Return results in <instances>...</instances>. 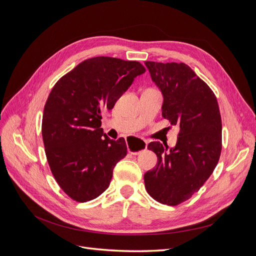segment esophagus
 I'll return each instance as SVG.
<instances>
[{
	"label": "esophagus",
	"mask_w": 256,
	"mask_h": 256,
	"mask_svg": "<svg viewBox=\"0 0 256 256\" xmlns=\"http://www.w3.org/2000/svg\"><path fill=\"white\" fill-rule=\"evenodd\" d=\"M128 152L132 154H138L147 148V142L138 138H130L127 142Z\"/></svg>",
	"instance_id": "34e87169"
}]
</instances>
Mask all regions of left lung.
Wrapping results in <instances>:
<instances>
[{
	"label": "left lung",
	"mask_w": 256,
	"mask_h": 256,
	"mask_svg": "<svg viewBox=\"0 0 256 256\" xmlns=\"http://www.w3.org/2000/svg\"><path fill=\"white\" fill-rule=\"evenodd\" d=\"M152 80L164 96L162 116L180 125L176 145L150 142L147 148L158 162L144 174L145 188L158 202L178 205L208 180L222 148V122L214 92L184 63L145 62Z\"/></svg>",
	"instance_id": "1"
}]
</instances>
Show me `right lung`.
Wrapping results in <instances>:
<instances>
[{
    "instance_id": "obj_1",
    "label": "right lung",
    "mask_w": 256,
    "mask_h": 256,
    "mask_svg": "<svg viewBox=\"0 0 256 256\" xmlns=\"http://www.w3.org/2000/svg\"><path fill=\"white\" fill-rule=\"evenodd\" d=\"M146 72L134 60L97 56L83 60L56 82L44 104L42 140L51 172L76 202L109 187L116 164L127 154L125 138L111 140L102 113Z\"/></svg>"
}]
</instances>
